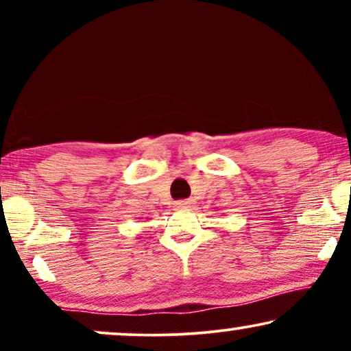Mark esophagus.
Here are the masks:
<instances>
[{
	"label": "esophagus",
	"instance_id": "34e87169",
	"mask_svg": "<svg viewBox=\"0 0 351 351\" xmlns=\"http://www.w3.org/2000/svg\"><path fill=\"white\" fill-rule=\"evenodd\" d=\"M193 206V201L191 199H182V201H177L176 203V208L177 209H189Z\"/></svg>",
	"mask_w": 351,
	"mask_h": 351
}]
</instances>
